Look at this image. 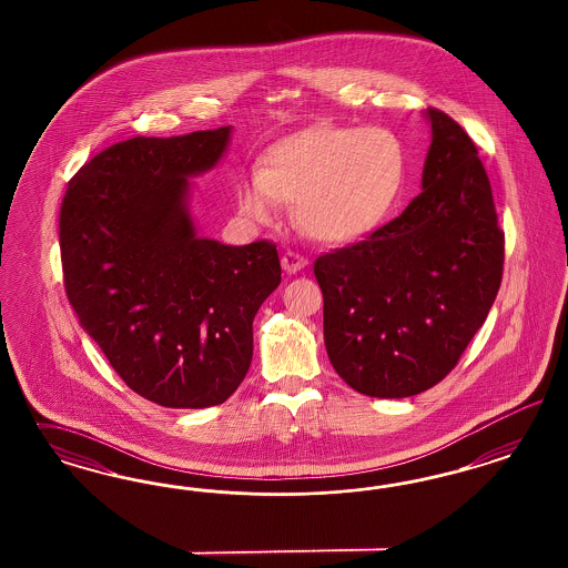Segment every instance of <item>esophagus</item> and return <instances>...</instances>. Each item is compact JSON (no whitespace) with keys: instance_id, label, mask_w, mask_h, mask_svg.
Instances as JSON below:
<instances>
[{"instance_id":"esophagus-1","label":"esophagus","mask_w":568,"mask_h":568,"mask_svg":"<svg viewBox=\"0 0 568 568\" xmlns=\"http://www.w3.org/2000/svg\"><path fill=\"white\" fill-rule=\"evenodd\" d=\"M306 264H308V260L304 258L302 254H297V252H292V250H287V252L281 256V266H283V271H285L287 275H295L297 271L306 268Z\"/></svg>"}]
</instances>
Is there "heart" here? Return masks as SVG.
Instances as JSON below:
<instances>
[{
  "instance_id": "obj_1",
  "label": "heart",
  "mask_w": 568,
  "mask_h": 568,
  "mask_svg": "<svg viewBox=\"0 0 568 568\" xmlns=\"http://www.w3.org/2000/svg\"><path fill=\"white\" fill-rule=\"evenodd\" d=\"M406 174L408 155L394 131L316 124L268 148L260 171L241 174L237 207L252 223H271L283 202L312 240L352 243L389 216Z\"/></svg>"
}]
</instances>
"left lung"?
I'll return each mask as SVG.
<instances>
[{
	"label": "left lung",
	"mask_w": 568,
	"mask_h": 568,
	"mask_svg": "<svg viewBox=\"0 0 568 568\" xmlns=\"http://www.w3.org/2000/svg\"><path fill=\"white\" fill-rule=\"evenodd\" d=\"M423 193L371 237L314 262L337 375L371 397H410L458 364L498 295L504 233L473 139L425 110Z\"/></svg>",
	"instance_id": "8db88e82"
}]
</instances>
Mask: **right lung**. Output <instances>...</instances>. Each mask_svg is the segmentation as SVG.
Instances as JSON below:
<instances>
[{
    "label": "right lung",
    "instance_id": "right-lung-1",
    "mask_svg": "<svg viewBox=\"0 0 568 568\" xmlns=\"http://www.w3.org/2000/svg\"><path fill=\"white\" fill-rule=\"evenodd\" d=\"M231 126L110 145L72 176L60 210L64 287L122 381L166 408L223 404L247 375L262 302L281 283L275 243L200 237L191 176Z\"/></svg>",
    "mask_w": 568,
    "mask_h": 568
}]
</instances>
